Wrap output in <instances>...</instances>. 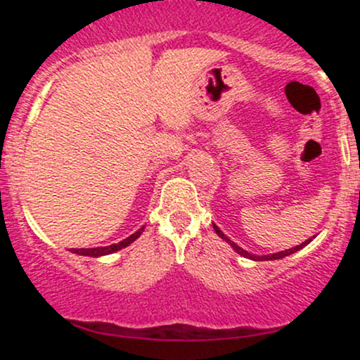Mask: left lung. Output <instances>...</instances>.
<instances>
[{"mask_svg": "<svg viewBox=\"0 0 360 360\" xmlns=\"http://www.w3.org/2000/svg\"><path fill=\"white\" fill-rule=\"evenodd\" d=\"M213 229H214V232H217V235L220 238H223V240H225L226 243H229L230 247H232V249L237 252V254H240L242 257H247V259H252V260H278V259H283V257H288V255H291V254H295V252H298V250H301L303 249V247H307L309 242L313 240V237L311 238H308V240H304L303 243H300V245H296V247H291V249H286V250H281V252H276V254H269V255H255V254H250V252H247V250H243L242 247H238L237 243H235L233 240H230L229 237H226L225 233L221 232L220 229H218L217 225H214L213 223Z\"/></svg>", "mask_w": 360, "mask_h": 360, "instance_id": "8db88e82", "label": "left lung"}]
</instances>
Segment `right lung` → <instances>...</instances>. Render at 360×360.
Instances as JSON below:
<instances>
[{"mask_svg":"<svg viewBox=\"0 0 360 360\" xmlns=\"http://www.w3.org/2000/svg\"><path fill=\"white\" fill-rule=\"evenodd\" d=\"M143 229H146V226L139 229L137 232L131 233L130 237L123 238V240L118 242V243H111V245H106V247H94V249H71V250H72V254L86 255V257H103V255H108V254H113V252H118V250L125 249V247L130 245L131 242L137 240L140 235H142Z\"/></svg>","mask_w":360,"mask_h":360,"instance_id":"1","label":"right lung"}]
</instances>
